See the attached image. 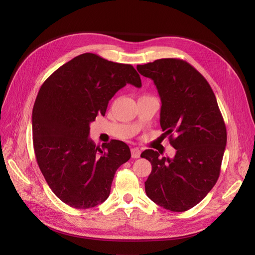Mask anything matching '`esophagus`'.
Segmentation results:
<instances>
[{
  "mask_svg": "<svg viewBox=\"0 0 255 255\" xmlns=\"http://www.w3.org/2000/svg\"><path fill=\"white\" fill-rule=\"evenodd\" d=\"M130 154H132L133 158H138L140 156V150L138 148H132L130 149Z\"/></svg>",
  "mask_w": 255,
  "mask_h": 255,
  "instance_id": "esophagus-1",
  "label": "esophagus"
}]
</instances>
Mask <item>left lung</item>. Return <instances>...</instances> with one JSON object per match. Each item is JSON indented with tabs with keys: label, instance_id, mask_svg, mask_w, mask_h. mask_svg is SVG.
I'll use <instances>...</instances> for the list:
<instances>
[{
	"label": "left lung",
	"instance_id": "left-lung-1",
	"mask_svg": "<svg viewBox=\"0 0 255 255\" xmlns=\"http://www.w3.org/2000/svg\"><path fill=\"white\" fill-rule=\"evenodd\" d=\"M137 70L155 84L160 127L176 150L171 159L152 149L141 153L152 165L145 194L168 211H188L202 201L220 174L227 128L217 100L204 76L185 60L161 58L138 65Z\"/></svg>",
	"mask_w": 255,
	"mask_h": 255
}]
</instances>
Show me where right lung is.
<instances>
[{"instance_id":"1","label":"right lung","mask_w":255,"mask_h":255,"mask_svg":"<svg viewBox=\"0 0 255 255\" xmlns=\"http://www.w3.org/2000/svg\"><path fill=\"white\" fill-rule=\"evenodd\" d=\"M127 84L141 86L132 65L84 53L44 81L33 109L38 166L55 196L74 208L95 207L109 198L117 169L130 158L128 145L89 139V125L105 115L110 100Z\"/></svg>"}]
</instances>
